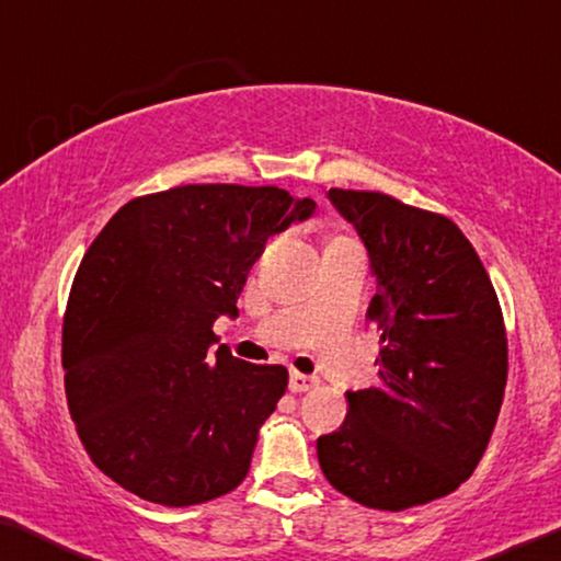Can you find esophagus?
Returning <instances> with one entry per match:
<instances>
[{
	"label": "esophagus",
	"mask_w": 561,
	"mask_h": 561,
	"mask_svg": "<svg viewBox=\"0 0 561 561\" xmlns=\"http://www.w3.org/2000/svg\"><path fill=\"white\" fill-rule=\"evenodd\" d=\"M317 386V378H309V375L302 373H291L289 375V390L291 392H307Z\"/></svg>",
	"instance_id": "1"
}]
</instances>
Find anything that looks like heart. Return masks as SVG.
Here are the masks:
<instances>
[{"label":"heart","mask_w":561,"mask_h":561,"mask_svg":"<svg viewBox=\"0 0 561 561\" xmlns=\"http://www.w3.org/2000/svg\"><path fill=\"white\" fill-rule=\"evenodd\" d=\"M332 241H345V237H334V239H330V244H332Z\"/></svg>","instance_id":"obj_1"}]
</instances>
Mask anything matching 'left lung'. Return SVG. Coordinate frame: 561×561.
I'll use <instances>...</instances> for the list:
<instances>
[{
  "label": "left lung",
  "instance_id": "left-lung-1",
  "mask_svg": "<svg viewBox=\"0 0 561 561\" xmlns=\"http://www.w3.org/2000/svg\"><path fill=\"white\" fill-rule=\"evenodd\" d=\"M378 282V388L347 392L350 413L317 438L340 494L403 512L456 491L479 466L504 400L508 350L494 284L471 241L440 214L375 191L330 188Z\"/></svg>",
  "mask_w": 561,
  "mask_h": 561
}]
</instances>
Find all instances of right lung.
Here are the masks:
<instances>
[{
    "label": "right lung",
    "mask_w": 561,
    "mask_h": 561,
    "mask_svg": "<svg viewBox=\"0 0 561 561\" xmlns=\"http://www.w3.org/2000/svg\"><path fill=\"white\" fill-rule=\"evenodd\" d=\"M277 186L201 183L133 198L82 256L62 322L67 408L130 494L194 506L244 481L287 367L219 345L266 239L314 214Z\"/></svg>",
    "instance_id": "obj_1"
}]
</instances>
